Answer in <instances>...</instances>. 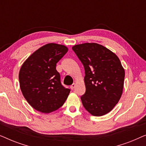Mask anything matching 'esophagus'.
<instances>
[{
	"label": "esophagus",
	"instance_id": "1",
	"mask_svg": "<svg viewBox=\"0 0 146 146\" xmlns=\"http://www.w3.org/2000/svg\"><path fill=\"white\" fill-rule=\"evenodd\" d=\"M76 86V84H72L71 86H70V88L72 89V90H73L74 88V87Z\"/></svg>",
	"mask_w": 146,
	"mask_h": 146
}]
</instances>
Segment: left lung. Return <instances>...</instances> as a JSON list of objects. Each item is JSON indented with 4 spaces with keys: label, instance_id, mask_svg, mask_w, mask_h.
Segmentation results:
<instances>
[{
    "label": "left lung",
    "instance_id": "obj_1",
    "mask_svg": "<svg viewBox=\"0 0 146 146\" xmlns=\"http://www.w3.org/2000/svg\"><path fill=\"white\" fill-rule=\"evenodd\" d=\"M85 70L86 92L81 96L85 109L102 116L112 110L121 96L125 71L118 57L97 43H84L72 47Z\"/></svg>",
    "mask_w": 146,
    "mask_h": 146
}]
</instances>
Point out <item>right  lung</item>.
Masks as SVG:
<instances>
[{"instance_id":"1","label":"right lung","mask_w":146,"mask_h":146,"mask_svg":"<svg viewBox=\"0 0 146 146\" xmlns=\"http://www.w3.org/2000/svg\"><path fill=\"white\" fill-rule=\"evenodd\" d=\"M68 50L64 45L47 44L32 54L22 65L20 88L28 103L36 110L50 113L66 100L70 90L62 85L56 66Z\"/></svg>"}]
</instances>
